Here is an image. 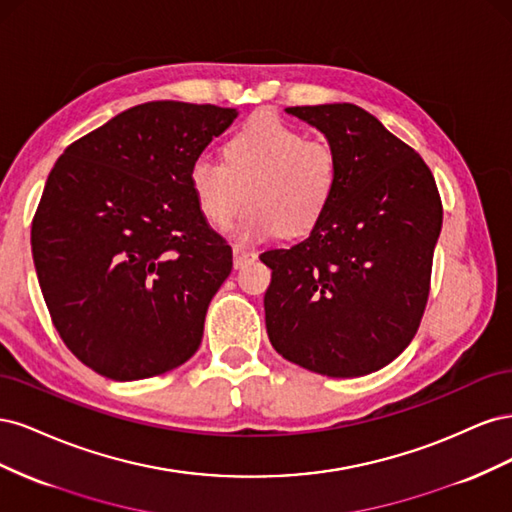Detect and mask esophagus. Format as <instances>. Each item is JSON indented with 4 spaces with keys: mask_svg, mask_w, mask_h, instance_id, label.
Returning <instances> with one entry per match:
<instances>
[{
    "mask_svg": "<svg viewBox=\"0 0 512 512\" xmlns=\"http://www.w3.org/2000/svg\"><path fill=\"white\" fill-rule=\"evenodd\" d=\"M232 256H235V269L250 265V262H254L258 258V254L254 250H247V247H241V245L232 247Z\"/></svg>",
    "mask_w": 512,
    "mask_h": 512,
    "instance_id": "34e87169",
    "label": "esophagus"
}]
</instances>
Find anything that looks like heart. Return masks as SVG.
<instances>
[{"label": "heart", "instance_id": "1", "mask_svg": "<svg viewBox=\"0 0 512 512\" xmlns=\"http://www.w3.org/2000/svg\"><path fill=\"white\" fill-rule=\"evenodd\" d=\"M203 218L226 228L245 198L250 209L232 230L239 241H265L280 232L305 235L327 215L339 160L327 141H312L271 113L247 119L224 145V162L198 156L188 173Z\"/></svg>", "mask_w": 512, "mask_h": 512}]
</instances>
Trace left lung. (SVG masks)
I'll use <instances>...</instances> for the list:
<instances>
[{"instance_id":"8db88e82","label":"left lung","mask_w":512,"mask_h":512,"mask_svg":"<svg viewBox=\"0 0 512 512\" xmlns=\"http://www.w3.org/2000/svg\"><path fill=\"white\" fill-rule=\"evenodd\" d=\"M284 111L327 138L339 185L305 241L260 254L273 271L267 333L290 363L331 378L365 376L404 352L421 324L440 194L423 158L361 106Z\"/></svg>"}]
</instances>
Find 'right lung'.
Wrapping results in <instances>:
<instances>
[{"mask_svg":"<svg viewBox=\"0 0 512 512\" xmlns=\"http://www.w3.org/2000/svg\"><path fill=\"white\" fill-rule=\"evenodd\" d=\"M237 115L138 104L55 162L32 224L34 265L57 333L98 374L160 376L198 350L232 250L198 211L188 173Z\"/></svg>","mask_w":512,"mask_h":512,"instance_id":"add662e5","label":"right lung"}]
</instances>
